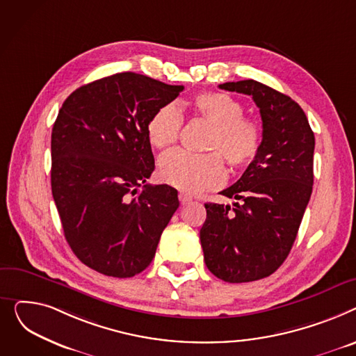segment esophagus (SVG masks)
<instances>
[{
  "instance_id": "34e87169",
  "label": "esophagus",
  "mask_w": 356,
  "mask_h": 356,
  "mask_svg": "<svg viewBox=\"0 0 356 356\" xmlns=\"http://www.w3.org/2000/svg\"><path fill=\"white\" fill-rule=\"evenodd\" d=\"M178 197H179V201H181V204L182 205H185V204H188V202H191L193 201V197L190 195V194H186V193H179L178 194Z\"/></svg>"
}]
</instances>
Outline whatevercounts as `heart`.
Wrapping results in <instances>:
<instances>
[{"mask_svg":"<svg viewBox=\"0 0 356 356\" xmlns=\"http://www.w3.org/2000/svg\"><path fill=\"white\" fill-rule=\"evenodd\" d=\"M193 113L213 124L207 142L208 151H218L225 162L240 170L253 162L263 145L260 124L244 118L243 104L225 92H204L190 102ZM182 115L174 104H163L146 123V136L158 149L174 145L182 129ZM159 177L185 193H200L220 186L225 170L218 154L193 155L185 151H171L159 159Z\"/></svg>","mask_w":356,"mask_h":356,"instance_id":"1","label":"heart"}]
</instances>
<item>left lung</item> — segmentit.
<instances>
[{
  "label": "left lung",
  "mask_w": 356,
  "mask_h": 356,
  "mask_svg": "<svg viewBox=\"0 0 356 356\" xmlns=\"http://www.w3.org/2000/svg\"><path fill=\"white\" fill-rule=\"evenodd\" d=\"M218 88L253 97L263 145L241 178L220 193L238 202L205 204L200 240L214 276L228 283L254 282L275 273L296 240L312 195L315 135L293 99L260 81H228Z\"/></svg>",
  "instance_id": "1"
}]
</instances>
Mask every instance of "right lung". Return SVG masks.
Returning a JSON list of instances; mask_svg holds the SVG:
<instances>
[{"label": "right lung", "instance_id": "add662e5", "mask_svg": "<svg viewBox=\"0 0 356 356\" xmlns=\"http://www.w3.org/2000/svg\"><path fill=\"white\" fill-rule=\"evenodd\" d=\"M184 86L124 72L76 89L51 131V193L76 257L112 277L148 267L179 205L155 170L146 123ZM142 186L143 190L138 188Z\"/></svg>", "mask_w": 356, "mask_h": 356}]
</instances>
